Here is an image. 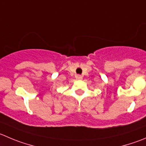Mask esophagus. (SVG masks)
I'll list each match as a JSON object with an SVG mask.
<instances>
[{
    "mask_svg": "<svg viewBox=\"0 0 146 146\" xmlns=\"http://www.w3.org/2000/svg\"><path fill=\"white\" fill-rule=\"evenodd\" d=\"M76 78H77V80H82V77L81 75H80V74H77V75L76 76Z\"/></svg>",
    "mask_w": 146,
    "mask_h": 146,
    "instance_id": "esophagus-1",
    "label": "esophagus"
}]
</instances>
